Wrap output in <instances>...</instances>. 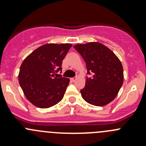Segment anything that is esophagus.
I'll use <instances>...</instances> for the list:
<instances>
[{
	"label": "esophagus",
	"instance_id": "1",
	"mask_svg": "<svg viewBox=\"0 0 146 146\" xmlns=\"http://www.w3.org/2000/svg\"><path fill=\"white\" fill-rule=\"evenodd\" d=\"M76 78H70V80H71V82H75L76 80Z\"/></svg>",
	"mask_w": 146,
	"mask_h": 146
}]
</instances>
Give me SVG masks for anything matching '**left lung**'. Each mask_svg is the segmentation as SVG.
I'll list each match as a JSON object with an SVG mask.
<instances>
[{
	"instance_id": "8db88e82",
	"label": "left lung",
	"mask_w": 146,
	"mask_h": 146,
	"mask_svg": "<svg viewBox=\"0 0 146 146\" xmlns=\"http://www.w3.org/2000/svg\"><path fill=\"white\" fill-rule=\"evenodd\" d=\"M75 48L82 56L88 69L82 98L89 104L104 106L117 97L123 82V66L118 57L108 47L99 42L78 44Z\"/></svg>"
}]
</instances>
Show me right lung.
I'll return each instance as SVG.
<instances>
[{
	"label": "right lung",
	"instance_id": "1",
	"mask_svg": "<svg viewBox=\"0 0 146 146\" xmlns=\"http://www.w3.org/2000/svg\"><path fill=\"white\" fill-rule=\"evenodd\" d=\"M71 44H46L32 51L22 63L19 83L26 98L36 107L48 108L63 99L70 80L58 78Z\"/></svg>",
	"mask_w": 146,
	"mask_h": 146
}]
</instances>
